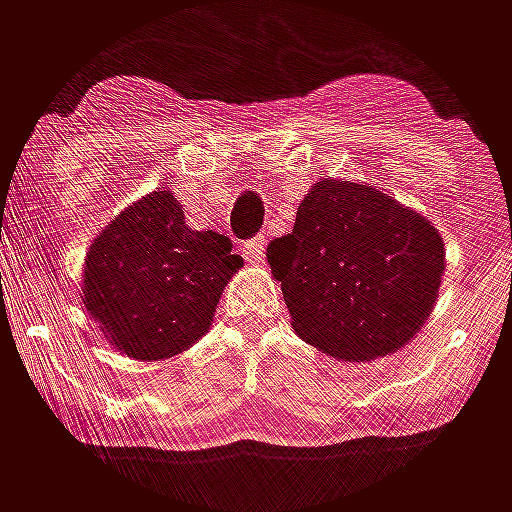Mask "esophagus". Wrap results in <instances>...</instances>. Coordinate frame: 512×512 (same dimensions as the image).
Listing matches in <instances>:
<instances>
[{"label":"esophagus","mask_w":512,"mask_h":512,"mask_svg":"<svg viewBox=\"0 0 512 512\" xmlns=\"http://www.w3.org/2000/svg\"><path fill=\"white\" fill-rule=\"evenodd\" d=\"M242 253L247 256V262H262V259H265V236L247 239V242L242 244Z\"/></svg>","instance_id":"34e87169"}]
</instances>
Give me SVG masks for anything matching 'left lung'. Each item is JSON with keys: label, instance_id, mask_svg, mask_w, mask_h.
I'll use <instances>...</instances> for the list:
<instances>
[{"label": "left lung", "instance_id": "8db88e82", "mask_svg": "<svg viewBox=\"0 0 512 512\" xmlns=\"http://www.w3.org/2000/svg\"><path fill=\"white\" fill-rule=\"evenodd\" d=\"M294 331L343 360H374L406 345L432 314L447 250L421 213L392 195L322 178L294 230L268 247Z\"/></svg>", "mask_w": 512, "mask_h": 512}]
</instances>
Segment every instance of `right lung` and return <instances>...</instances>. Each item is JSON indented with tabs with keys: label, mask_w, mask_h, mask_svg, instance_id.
Instances as JSON below:
<instances>
[{
	"label": "right lung",
	"mask_w": 512,
	"mask_h": 512,
	"mask_svg": "<svg viewBox=\"0 0 512 512\" xmlns=\"http://www.w3.org/2000/svg\"><path fill=\"white\" fill-rule=\"evenodd\" d=\"M239 268L242 256L227 236L192 230L172 192H149L91 242L83 305L117 351L167 360L210 331Z\"/></svg>",
	"instance_id": "obj_1"
}]
</instances>
